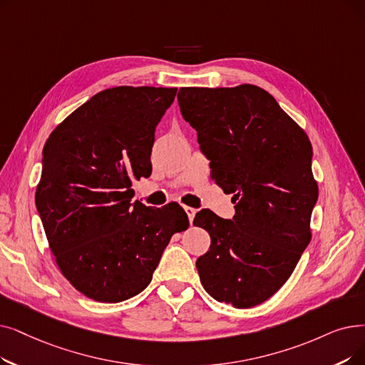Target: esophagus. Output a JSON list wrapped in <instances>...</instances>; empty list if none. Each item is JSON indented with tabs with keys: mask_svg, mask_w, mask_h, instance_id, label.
Segmentation results:
<instances>
[{
	"mask_svg": "<svg viewBox=\"0 0 365 365\" xmlns=\"http://www.w3.org/2000/svg\"><path fill=\"white\" fill-rule=\"evenodd\" d=\"M183 209H185V212H186V215H187V217H189V222H192V220H194V216H195V213H197V210H195L194 207H189V205H183Z\"/></svg>",
	"mask_w": 365,
	"mask_h": 365,
	"instance_id": "obj_1",
	"label": "esophagus"
}]
</instances>
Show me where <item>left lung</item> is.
Segmentation results:
<instances>
[{
	"instance_id": "obj_1",
	"label": "left lung",
	"mask_w": 365,
	"mask_h": 365,
	"mask_svg": "<svg viewBox=\"0 0 365 365\" xmlns=\"http://www.w3.org/2000/svg\"><path fill=\"white\" fill-rule=\"evenodd\" d=\"M178 100L210 160L212 179L235 202L232 220L209 209L195 215L194 225L212 240L197 259L200 280L219 303L258 306L289 279L312 239L319 191L310 140L255 85L180 88Z\"/></svg>"
}]
</instances>
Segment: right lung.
I'll use <instances>...</instances> for the list:
<instances>
[{
	"instance_id": "right-lung-1",
	"label": "right lung",
	"mask_w": 365,
	"mask_h": 365,
	"mask_svg": "<svg viewBox=\"0 0 365 365\" xmlns=\"http://www.w3.org/2000/svg\"><path fill=\"white\" fill-rule=\"evenodd\" d=\"M176 88L106 89L62 120L43 149L36 205L61 273L100 303H120L152 280L173 234L189 220L178 202H131L149 178L155 128Z\"/></svg>"
}]
</instances>
